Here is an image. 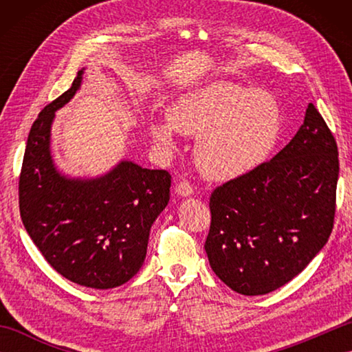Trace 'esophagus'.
Instances as JSON below:
<instances>
[{
	"mask_svg": "<svg viewBox=\"0 0 352 352\" xmlns=\"http://www.w3.org/2000/svg\"><path fill=\"white\" fill-rule=\"evenodd\" d=\"M175 192L182 197H190L193 193V188H192V184L189 182H180L177 184Z\"/></svg>",
	"mask_w": 352,
	"mask_h": 352,
	"instance_id": "obj_1",
	"label": "esophagus"
}]
</instances>
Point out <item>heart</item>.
Returning a JSON list of instances; mask_svg holds the SVG:
<instances>
[{
	"mask_svg": "<svg viewBox=\"0 0 352 352\" xmlns=\"http://www.w3.org/2000/svg\"><path fill=\"white\" fill-rule=\"evenodd\" d=\"M175 130L199 138L195 162L212 180H233L263 163L281 133V110L271 94L218 81L182 95L169 121L151 124L164 151L175 148Z\"/></svg>",
	"mask_w": 352,
	"mask_h": 352,
	"instance_id": "1",
	"label": "heart"
}]
</instances>
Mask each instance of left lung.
Masks as SVG:
<instances>
[{
    "label": "left lung",
    "instance_id": "8db88e82",
    "mask_svg": "<svg viewBox=\"0 0 352 352\" xmlns=\"http://www.w3.org/2000/svg\"><path fill=\"white\" fill-rule=\"evenodd\" d=\"M338 144L310 102L304 124L272 160L210 197L206 252L213 272L242 295H265L304 271L330 237Z\"/></svg>",
    "mask_w": 352,
    "mask_h": 352
}]
</instances>
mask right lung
Masks as SVG:
<instances>
[{
    "label": "right lung",
    "mask_w": 352,
    "mask_h": 352,
    "mask_svg": "<svg viewBox=\"0 0 352 352\" xmlns=\"http://www.w3.org/2000/svg\"><path fill=\"white\" fill-rule=\"evenodd\" d=\"M45 107L28 134L19 175L22 223L45 260L72 283L111 289L139 272L149 230L169 203L170 175L121 162L106 175L80 180L62 175L50 151L51 122L81 85Z\"/></svg>",
    "instance_id": "obj_1"
}]
</instances>
